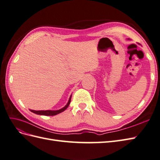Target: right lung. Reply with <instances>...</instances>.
I'll list each match as a JSON object with an SVG mask.
<instances>
[{
  "instance_id": "add662e5",
  "label": "right lung",
  "mask_w": 160,
  "mask_h": 160,
  "mask_svg": "<svg viewBox=\"0 0 160 160\" xmlns=\"http://www.w3.org/2000/svg\"><path fill=\"white\" fill-rule=\"evenodd\" d=\"M71 98H72V95L70 96V97H69V101L68 102V103L66 104V105L65 106V107H63V108H61L59 110H40V111H36V110H32V109H30V111L32 112H33L34 113H36V114H38V115H43V116H55L57 115V114H59L61 112H64L65 109H66L68 106L69 105V103H70L71 102Z\"/></svg>"
}]
</instances>
